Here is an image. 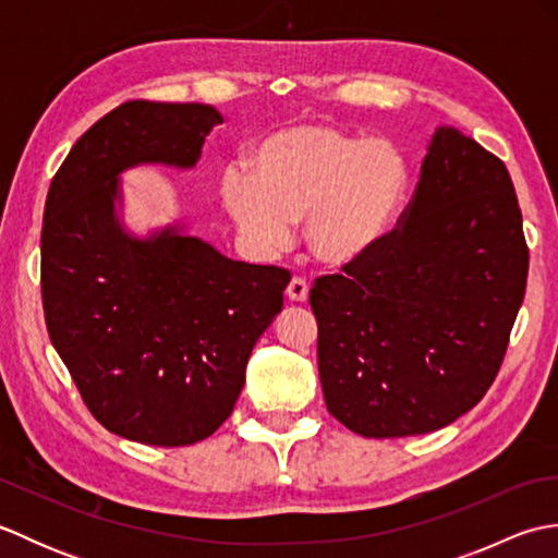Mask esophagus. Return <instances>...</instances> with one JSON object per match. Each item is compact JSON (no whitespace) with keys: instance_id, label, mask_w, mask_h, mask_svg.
Listing matches in <instances>:
<instances>
[{"instance_id":"esophagus-1","label":"esophagus","mask_w":558,"mask_h":558,"mask_svg":"<svg viewBox=\"0 0 558 558\" xmlns=\"http://www.w3.org/2000/svg\"><path fill=\"white\" fill-rule=\"evenodd\" d=\"M288 300L290 302H306L310 300V286H306L304 278H292L290 286H288Z\"/></svg>"}]
</instances>
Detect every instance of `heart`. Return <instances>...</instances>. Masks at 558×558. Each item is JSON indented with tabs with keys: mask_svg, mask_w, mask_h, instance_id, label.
Instances as JSON below:
<instances>
[{
	"mask_svg": "<svg viewBox=\"0 0 558 558\" xmlns=\"http://www.w3.org/2000/svg\"><path fill=\"white\" fill-rule=\"evenodd\" d=\"M410 184V162L390 141L300 122L260 136L248 172L225 170L220 201L256 254L288 248L294 222L306 220L318 264L348 268L388 240Z\"/></svg>",
	"mask_w": 558,
	"mask_h": 558,
	"instance_id": "obj_1",
	"label": "heart"
}]
</instances>
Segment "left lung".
I'll list each match as a JSON object with an SVG mask.
<instances>
[{"mask_svg":"<svg viewBox=\"0 0 558 558\" xmlns=\"http://www.w3.org/2000/svg\"><path fill=\"white\" fill-rule=\"evenodd\" d=\"M525 282L506 165L456 126H436L400 230L310 294L328 412L366 438L456 422L499 374Z\"/></svg>","mask_w":558,"mask_h":558,"instance_id":"1","label":"left lung"}]
</instances>
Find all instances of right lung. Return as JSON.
<instances>
[{"label":"right lung","mask_w":558,"mask_h":558,"mask_svg":"<svg viewBox=\"0 0 558 558\" xmlns=\"http://www.w3.org/2000/svg\"><path fill=\"white\" fill-rule=\"evenodd\" d=\"M213 105L132 100L69 150L45 201L47 333L105 429L148 446H192L230 417L248 354L282 310L290 272L232 260L184 220L136 234L122 174L194 170Z\"/></svg>","instance_id":"add662e5"}]
</instances>
